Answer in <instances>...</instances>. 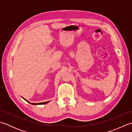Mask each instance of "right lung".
Masks as SVG:
<instances>
[{
    "label": "right lung",
    "instance_id": "add662e5",
    "mask_svg": "<svg viewBox=\"0 0 132 132\" xmlns=\"http://www.w3.org/2000/svg\"><path fill=\"white\" fill-rule=\"evenodd\" d=\"M24 99V98H23ZM25 100H26L27 102H28L29 103H30V104H33V105H41V104H46V103H49V101H48V102H43V103H30V102H29L27 100H26V99H24Z\"/></svg>",
    "mask_w": 132,
    "mask_h": 132
}]
</instances>
